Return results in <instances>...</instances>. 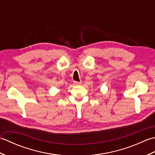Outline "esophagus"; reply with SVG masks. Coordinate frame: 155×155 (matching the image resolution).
<instances>
[{
    "instance_id": "obj_1",
    "label": "esophagus",
    "mask_w": 155,
    "mask_h": 155,
    "mask_svg": "<svg viewBox=\"0 0 155 155\" xmlns=\"http://www.w3.org/2000/svg\"><path fill=\"white\" fill-rule=\"evenodd\" d=\"M74 84L75 85H80V84H81V82L74 81Z\"/></svg>"
}]
</instances>
